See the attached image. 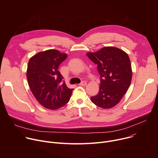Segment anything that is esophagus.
I'll return each instance as SVG.
<instances>
[{
  "instance_id": "1",
  "label": "esophagus",
  "mask_w": 158,
  "mask_h": 158,
  "mask_svg": "<svg viewBox=\"0 0 158 158\" xmlns=\"http://www.w3.org/2000/svg\"><path fill=\"white\" fill-rule=\"evenodd\" d=\"M86 85V82L85 81H82L80 83V86H85Z\"/></svg>"
}]
</instances>
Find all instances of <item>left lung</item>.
<instances>
[{"label": "left lung", "instance_id": "left-lung-1", "mask_svg": "<svg viewBox=\"0 0 158 158\" xmlns=\"http://www.w3.org/2000/svg\"><path fill=\"white\" fill-rule=\"evenodd\" d=\"M86 55L97 65L100 76L99 92L91 97V101L102 109L114 107L131 85L132 73L127 54L117 48L108 46Z\"/></svg>", "mask_w": 158, "mask_h": 158}]
</instances>
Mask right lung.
<instances>
[{
  "mask_svg": "<svg viewBox=\"0 0 158 158\" xmlns=\"http://www.w3.org/2000/svg\"><path fill=\"white\" fill-rule=\"evenodd\" d=\"M67 55L55 49L40 52L29 61L27 79L30 89L44 107L56 110L69 102L73 89L66 86L58 70Z\"/></svg>",
  "mask_w": 158,
  "mask_h": 158,
  "instance_id": "right-lung-1",
  "label": "right lung"
}]
</instances>
